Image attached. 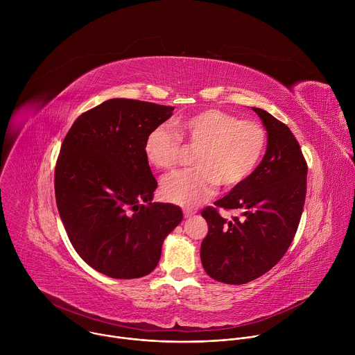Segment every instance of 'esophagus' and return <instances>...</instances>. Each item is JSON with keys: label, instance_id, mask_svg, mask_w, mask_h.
Segmentation results:
<instances>
[{"label": "esophagus", "instance_id": "esophagus-1", "mask_svg": "<svg viewBox=\"0 0 355 355\" xmlns=\"http://www.w3.org/2000/svg\"><path fill=\"white\" fill-rule=\"evenodd\" d=\"M195 214H196V209H195V208L184 209V216H185V218H189V216H192V215H195Z\"/></svg>", "mask_w": 355, "mask_h": 355}]
</instances>
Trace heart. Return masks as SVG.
Returning a JSON list of instances; mask_svg holds the SVG:
<instances>
[{
    "mask_svg": "<svg viewBox=\"0 0 355 355\" xmlns=\"http://www.w3.org/2000/svg\"><path fill=\"white\" fill-rule=\"evenodd\" d=\"M175 133L163 125L151 129L143 143L148 164L167 171L175 167L185 148H195L192 168L178 171L162 182L164 199L195 207L219 185L233 189L256 171L267 148V130L256 122L216 108L202 110L174 122Z\"/></svg>",
    "mask_w": 355,
    "mask_h": 355,
    "instance_id": "b5f03b06",
    "label": "heart"
}]
</instances>
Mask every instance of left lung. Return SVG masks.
<instances>
[{
    "mask_svg": "<svg viewBox=\"0 0 355 355\" xmlns=\"http://www.w3.org/2000/svg\"><path fill=\"white\" fill-rule=\"evenodd\" d=\"M267 129V151L256 171L200 215L208 234L200 244L207 274L241 285L268 272L289 248L306 198L308 164L291 129L264 110L252 108ZM218 207L241 209L243 216L222 218Z\"/></svg>",
    "mask_w": 355,
    "mask_h": 355,
    "instance_id": "8db88e82",
    "label": "left lung"
}]
</instances>
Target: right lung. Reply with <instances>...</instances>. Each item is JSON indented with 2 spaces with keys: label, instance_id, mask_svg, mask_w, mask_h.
Wrapping results in <instances>:
<instances>
[{
  "label": "right lung",
  "instance_id": "1",
  "mask_svg": "<svg viewBox=\"0 0 355 355\" xmlns=\"http://www.w3.org/2000/svg\"><path fill=\"white\" fill-rule=\"evenodd\" d=\"M174 108L114 98L81 114L55 170L56 204L78 256L111 278L153 271L166 236L182 220L171 204L151 202L157 181L143 153L147 133Z\"/></svg>",
  "mask_w": 355,
  "mask_h": 355
}]
</instances>
